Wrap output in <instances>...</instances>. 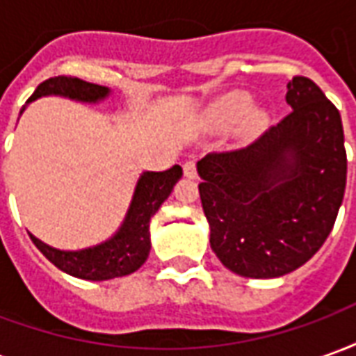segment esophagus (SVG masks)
<instances>
[{"mask_svg": "<svg viewBox=\"0 0 356 356\" xmlns=\"http://www.w3.org/2000/svg\"><path fill=\"white\" fill-rule=\"evenodd\" d=\"M183 173H185V177L196 179V163H194V162H186L185 165H183Z\"/></svg>", "mask_w": 356, "mask_h": 356, "instance_id": "obj_1", "label": "esophagus"}]
</instances>
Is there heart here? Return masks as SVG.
<instances>
[{
  "mask_svg": "<svg viewBox=\"0 0 356 356\" xmlns=\"http://www.w3.org/2000/svg\"><path fill=\"white\" fill-rule=\"evenodd\" d=\"M206 122L217 131H229L238 123L240 139L255 140L267 131L270 116L265 108L254 106V97L248 91H229L217 97L206 110Z\"/></svg>",
  "mask_w": 356,
  "mask_h": 356,
  "instance_id": "1",
  "label": "heart"
}]
</instances>
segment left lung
I'll return each instance as SVG.
<instances>
[{"label": "left lung", "mask_w": 356, "mask_h": 356, "mask_svg": "<svg viewBox=\"0 0 356 356\" xmlns=\"http://www.w3.org/2000/svg\"><path fill=\"white\" fill-rule=\"evenodd\" d=\"M291 112L250 147L196 163L209 244L225 267L276 278L313 257L336 223L347 181L339 110L309 78L288 81Z\"/></svg>", "instance_id": "1"}]
</instances>
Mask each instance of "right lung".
I'll return each mask as SVG.
<instances>
[{"label":"right lung","mask_w":356,"mask_h":356,"mask_svg":"<svg viewBox=\"0 0 356 356\" xmlns=\"http://www.w3.org/2000/svg\"><path fill=\"white\" fill-rule=\"evenodd\" d=\"M49 95L65 97L70 101L97 104L108 99L110 89L104 86H97V83H89L80 78L57 76L40 83L26 104L40 97H49ZM26 104L22 106L20 114L26 110ZM181 175H183L181 165H173L165 171H143L137 179L129 208L120 229L108 240H104L97 246L83 248V250H58L35 238L32 232L28 234L35 248L55 267L65 270L66 275L83 278V280H110L118 276L131 275L147 261L150 254V219L163 202L168 200V196Z\"/></svg>","instance_id":"1"}]
</instances>
